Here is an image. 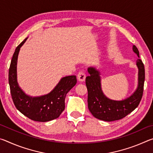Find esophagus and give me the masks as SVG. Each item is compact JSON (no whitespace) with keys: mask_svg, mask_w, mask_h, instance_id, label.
I'll use <instances>...</instances> for the list:
<instances>
[{"mask_svg":"<svg viewBox=\"0 0 153 153\" xmlns=\"http://www.w3.org/2000/svg\"><path fill=\"white\" fill-rule=\"evenodd\" d=\"M77 79L79 82H84L86 79V74H84V72L79 71L77 74Z\"/></svg>","mask_w":153,"mask_h":153,"instance_id":"1","label":"esophagus"}]
</instances>
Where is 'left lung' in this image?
I'll use <instances>...</instances> for the list:
<instances>
[{
	"instance_id": "obj_1",
	"label": "left lung",
	"mask_w": 153,
	"mask_h": 153,
	"mask_svg": "<svg viewBox=\"0 0 153 153\" xmlns=\"http://www.w3.org/2000/svg\"><path fill=\"white\" fill-rule=\"evenodd\" d=\"M132 50L138 58L136 65L138 69V86L133 94L121 100H112L106 97L101 88V77L99 69L89 67L87 71L88 76L86 78L88 89V107L94 117L105 121L121 120L138 107L143 94L145 79L144 66L140 59L139 51L135 45Z\"/></svg>"
}]
</instances>
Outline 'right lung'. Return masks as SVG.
I'll use <instances>...</instances> for the list:
<instances>
[{"instance_id":"right-lung-1","label":"right lung","mask_w":153,"mask_h":153,"mask_svg":"<svg viewBox=\"0 0 153 153\" xmlns=\"http://www.w3.org/2000/svg\"><path fill=\"white\" fill-rule=\"evenodd\" d=\"M27 38L15 49L10 65L9 83L14 105L23 115L30 120L46 122L58 118L65 109L66 94L77 83L76 76L63 77L48 94L32 97L21 88L17 82V65L20 48Z\"/></svg>"}]
</instances>
